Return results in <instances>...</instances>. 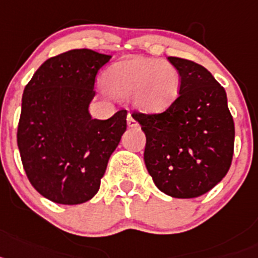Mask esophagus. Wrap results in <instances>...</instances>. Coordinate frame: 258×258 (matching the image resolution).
<instances>
[{"label": "esophagus", "mask_w": 258, "mask_h": 258, "mask_svg": "<svg viewBox=\"0 0 258 258\" xmlns=\"http://www.w3.org/2000/svg\"><path fill=\"white\" fill-rule=\"evenodd\" d=\"M127 124H128L130 127H138L139 126V123L136 122V119L131 115V114H128V115H127Z\"/></svg>", "instance_id": "esophagus-1"}]
</instances>
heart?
<instances>
[{"label": "heart", "instance_id": "b5f03b06", "mask_svg": "<svg viewBox=\"0 0 258 258\" xmlns=\"http://www.w3.org/2000/svg\"><path fill=\"white\" fill-rule=\"evenodd\" d=\"M102 84L116 97L134 98L140 110L160 113L178 98L180 75L166 61L134 57L109 67L102 76Z\"/></svg>", "mask_w": 258, "mask_h": 258}]
</instances>
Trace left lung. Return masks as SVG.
Segmentation results:
<instances>
[{
	"mask_svg": "<svg viewBox=\"0 0 258 258\" xmlns=\"http://www.w3.org/2000/svg\"><path fill=\"white\" fill-rule=\"evenodd\" d=\"M180 75V91L162 113L134 111L142 124L144 161L154 184L176 199H192L218 184L231 166L235 126L226 91L212 74L189 59L169 57Z\"/></svg>",
	"mask_w": 258,
	"mask_h": 258,
	"instance_id": "1",
	"label": "left lung"
}]
</instances>
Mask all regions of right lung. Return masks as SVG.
<instances>
[{"label":"right lung","mask_w":258,"mask_h":258,"mask_svg":"<svg viewBox=\"0 0 258 258\" xmlns=\"http://www.w3.org/2000/svg\"><path fill=\"white\" fill-rule=\"evenodd\" d=\"M110 58L91 49L64 51L46 59L24 88L18 148L32 187L53 203L91 200L126 131V110L106 120L88 113L96 76Z\"/></svg>","instance_id":"right-lung-1"}]
</instances>
